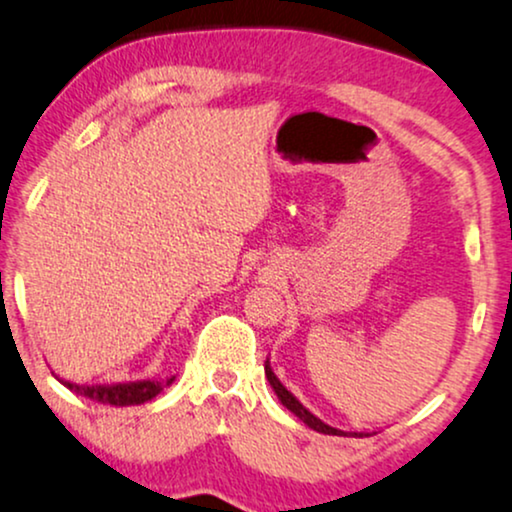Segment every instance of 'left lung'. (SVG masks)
Here are the masks:
<instances>
[{
  "label": "left lung",
  "instance_id": "8db88e82",
  "mask_svg": "<svg viewBox=\"0 0 512 512\" xmlns=\"http://www.w3.org/2000/svg\"><path fill=\"white\" fill-rule=\"evenodd\" d=\"M264 374H267V379H269V386H272V389H274L276 398L281 400V405H283V408H288V410H291L295 417H300V420H303V422H305L307 427H310V429H315V432H319V434H331V436H357V439H362V436H369V434H362V432H343V429H336V427H331V424H326V422L319 420L317 415H312V412L307 410L305 405L300 403V400L295 398L293 393L288 391L286 386L281 384L279 377H276V374H274L272 365H269V360L264 362Z\"/></svg>",
  "mask_w": 512,
  "mask_h": 512
}]
</instances>
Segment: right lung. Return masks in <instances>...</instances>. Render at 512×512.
I'll return each mask as SVG.
<instances>
[{
    "label": "right lung",
    "instance_id": "1",
    "mask_svg": "<svg viewBox=\"0 0 512 512\" xmlns=\"http://www.w3.org/2000/svg\"><path fill=\"white\" fill-rule=\"evenodd\" d=\"M66 389H71L76 396H85L95 403L104 405H116V408H123V405H140L147 403L162 393L166 386L174 384L176 377L169 379H140V381H121V384H76V381H66L57 377Z\"/></svg>",
    "mask_w": 512,
    "mask_h": 512
}]
</instances>
